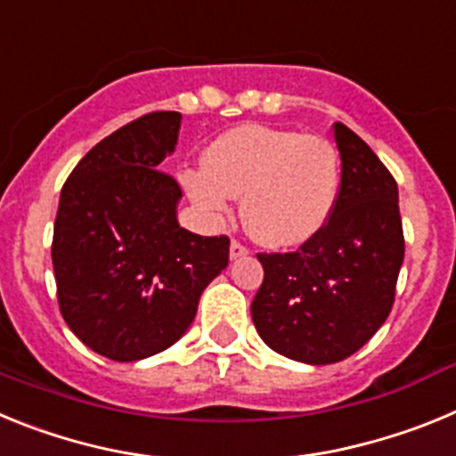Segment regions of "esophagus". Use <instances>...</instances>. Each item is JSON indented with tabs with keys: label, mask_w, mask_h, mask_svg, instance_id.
<instances>
[{
	"label": "esophagus",
	"mask_w": 456,
	"mask_h": 456,
	"mask_svg": "<svg viewBox=\"0 0 456 456\" xmlns=\"http://www.w3.org/2000/svg\"><path fill=\"white\" fill-rule=\"evenodd\" d=\"M248 256V248L241 244L240 240H232L231 241V260H240V257Z\"/></svg>",
	"instance_id": "obj_1"
}]
</instances>
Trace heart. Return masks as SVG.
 Instances as JSON below:
<instances>
[{"label":"heart","instance_id":"obj_1","mask_svg":"<svg viewBox=\"0 0 456 456\" xmlns=\"http://www.w3.org/2000/svg\"><path fill=\"white\" fill-rule=\"evenodd\" d=\"M189 199L209 219L244 196L247 231L267 247H299L331 216L340 189V157L324 136L241 125L209 143L205 167L180 175Z\"/></svg>","mask_w":456,"mask_h":456}]
</instances>
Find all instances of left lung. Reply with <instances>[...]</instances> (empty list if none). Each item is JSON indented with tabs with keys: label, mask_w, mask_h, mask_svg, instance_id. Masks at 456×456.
<instances>
[{
	"label": "left lung",
	"mask_w": 456,
	"mask_h": 456,
	"mask_svg": "<svg viewBox=\"0 0 456 456\" xmlns=\"http://www.w3.org/2000/svg\"><path fill=\"white\" fill-rule=\"evenodd\" d=\"M342 171L331 216L292 253H257L251 304L273 352L308 365L345 361L381 329L404 263L397 183L347 125H333Z\"/></svg>",
	"instance_id": "1"
}]
</instances>
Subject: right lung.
<instances>
[{
    "instance_id": "obj_1",
    "label": "right lung",
    "mask_w": 456,
    "mask_h": 456,
    "mask_svg": "<svg viewBox=\"0 0 456 456\" xmlns=\"http://www.w3.org/2000/svg\"><path fill=\"white\" fill-rule=\"evenodd\" d=\"M183 116L152 111L93 146L59 199L52 240L59 308L70 331L120 363L184 336L199 299L225 267L231 240L178 224L183 189L159 164Z\"/></svg>"
}]
</instances>
